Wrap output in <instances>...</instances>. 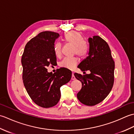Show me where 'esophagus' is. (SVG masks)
Masks as SVG:
<instances>
[{
    "mask_svg": "<svg viewBox=\"0 0 134 134\" xmlns=\"http://www.w3.org/2000/svg\"><path fill=\"white\" fill-rule=\"evenodd\" d=\"M71 79L72 80H75V76L74 75V73H72V76H71Z\"/></svg>",
    "mask_w": 134,
    "mask_h": 134,
    "instance_id": "1",
    "label": "esophagus"
}]
</instances>
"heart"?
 <instances>
[{
  "label": "heart",
  "instance_id": "b5f03b06",
  "mask_svg": "<svg viewBox=\"0 0 134 134\" xmlns=\"http://www.w3.org/2000/svg\"><path fill=\"white\" fill-rule=\"evenodd\" d=\"M64 41L74 47V52L79 57L83 58L88 52V47L84 42V38L80 33L72 31L65 34L63 37ZM62 45L56 42L53 46L54 53L56 57H60L62 54ZM78 63L76 58H65L60 63V66L65 69L72 70Z\"/></svg>",
  "mask_w": 134,
  "mask_h": 134
}]
</instances>
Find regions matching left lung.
Instances as JSON below:
<instances>
[{
    "label": "left lung",
    "instance_id": "1",
    "mask_svg": "<svg viewBox=\"0 0 134 134\" xmlns=\"http://www.w3.org/2000/svg\"><path fill=\"white\" fill-rule=\"evenodd\" d=\"M87 56L78 67L82 71L89 70L83 76L74 73L82 83L77 98L82 104L93 106L102 101L112 89L114 82L115 62L107 42L98 36L88 38Z\"/></svg>",
    "mask_w": 134,
    "mask_h": 134
}]
</instances>
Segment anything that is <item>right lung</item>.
<instances>
[{
  "mask_svg": "<svg viewBox=\"0 0 134 134\" xmlns=\"http://www.w3.org/2000/svg\"><path fill=\"white\" fill-rule=\"evenodd\" d=\"M59 37V33L53 32L40 33L25 45L22 56L25 89L33 102L42 108L52 107L58 103L60 88L71 78L72 72L69 69L61 68L52 74L47 69L56 63L53 46Z\"/></svg>",
  "mask_w": 134,
  "mask_h": 134,
  "instance_id": "1",
  "label": "right lung"
}]
</instances>
